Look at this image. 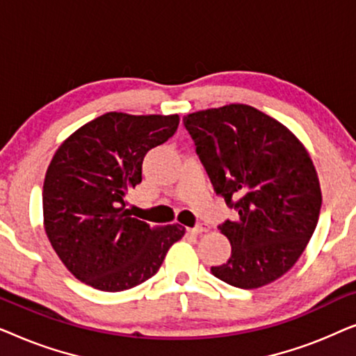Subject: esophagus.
I'll return each mask as SVG.
<instances>
[{
  "label": "esophagus",
  "instance_id": "obj_1",
  "mask_svg": "<svg viewBox=\"0 0 356 356\" xmlns=\"http://www.w3.org/2000/svg\"><path fill=\"white\" fill-rule=\"evenodd\" d=\"M189 232H191L193 235H201V233L209 232V225H207V223H199V225L191 228V230H189Z\"/></svg>",
  "mask_w": 356,
  "mask_h": 356
}]
</instances>
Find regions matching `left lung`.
<instances>
[{"label": "left lung", "mask_w": 356, "mask_h": 356, "mask_svg": "<svg viewBox=\"0 0 356 356\" xmlns=\"http://www.w3.org/2000/svg\"><path fill=\"white\" fill-rule=\"evenodd\" d=\"M218 196L238 211L218 225L232 256L211 267L238 289H259L289 272L318 225L319 179L289 128L250 105L232 104L183 118Z\"/></svg>", "instance_id": "obj_1"}]
</instances>
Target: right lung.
<instances>
[{
  "label": "right lung",
  "instance_id": "right-lung-1",
  "mask_svg": "<svg viewBox=\"0 0 356 356\" xmlns=\"http://www.w3.org/2000/svg\"><path fill=\"white\" fill-rule=\"evenodd\" d=\"M178 115L110 111L72 133L48 165L43 225L77 280L123 291L157 274L184 227L150 228L131 217L124 196L143 181V160L178 129Z\"/></svg>",
  "mask_w": 356,
  "mask_h": 356
}]
</instances>
